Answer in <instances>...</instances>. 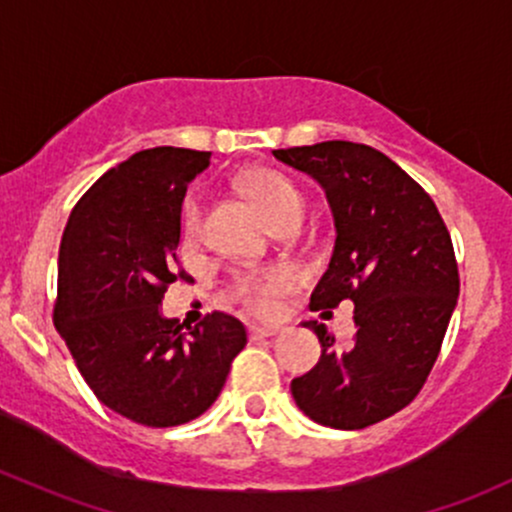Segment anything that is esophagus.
<instances>
[{
	"instance_id": "esophagus-1",
	"label": "esophagus",
	"mask_w": 512,
	"mask_h": 512,
	"mask_svg": "<svg viewBox=\"0 0 512 512\" xmlns=\"http://www.w3.org/2000/svg\"><path fill=\"white\" fill-rule=\"evenodd\" d=\"M279 328H274V325H250V338L257 340V338H272V335H277Z\"/></svg>"
}]
</instances>
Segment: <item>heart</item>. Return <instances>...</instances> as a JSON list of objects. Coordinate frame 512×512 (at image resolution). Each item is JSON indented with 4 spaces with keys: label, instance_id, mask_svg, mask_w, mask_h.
I'll return each instance as SVG.
<instances>
[{
    "label": "heart",
    "instance_id": "heart-1",
    "mask_svg": "<svg viewBox=\"0 0 512 512\" xmlns=\"http://www.w3.org/2000/svg\"><path fill=\"white\" fill-rule=\"evenodd\" d=\"M245 194L255 201L267 223H277L289 213L303 211V196L289 177L277 170H252L243 177ZM182 240L187 247L199 245L201 240V201L199 196H189L182 213ZM289 286V277L277 269L269 272L245 274L235 282V296L245 303L250 311L269 316L274 311V299Z\"/></svg>",
    "mask_w": 512,
    "mask_h": 512
}]
</instances>
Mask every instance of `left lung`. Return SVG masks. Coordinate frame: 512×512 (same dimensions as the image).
Masks as SVG:
<instances>
[{
    "label": "left lung",
    "instance_id": "obj_1",
    "mask_svg": "<svg viewBox=\"0 0 512 512\" xmlns=\"http://www.w3.org/2000/svg\"><path fill=\"white\" fill-rule=\"evenodd\" d=\"M323 187L335 221L330 265L311 308L355 303V342L338 350L316 320L311 372L291 381L296 406L318 425L362 430L418 396L459 296L452 238L435 201L379 150L350 140L272 150Z\"/></svg>",
    "mask_w": 512,
    "mask_h": 512
}]
</instances>
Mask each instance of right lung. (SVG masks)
<instances>
[{"mask_svg": "<svg viewBox=\"0 0 512 512\" xmlns=\"http://www.w3.org/2000/svg\"><path fill=\"white\" fill-rule=\"evenodd\" d=\"M209 160L170 145L131 155L77 201L60 243L55 328L94 396L148 428L209 411L247 342L228 313L182 333L160 308L177 279L187 184Z\"/></svg>", "mask_w": 512, "mask_h": 512, "instance_id": "right-lung-1", "label": "right lung"}]
</instances>
